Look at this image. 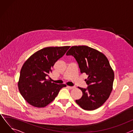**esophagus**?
Listing matches in <instances>:
<instances>
[{"label": "esophagus", "mask_w": 133, "mask_h": 133, "mask_svg": "<svg viewBox=\"0 0 133 133\" xmlns=\"http://www.w3.org/2000/svg\"><path fill=\"white\" fill-rule=\"evenodd\" d=\"M67 88H68L69 89H73V88H75V87H74V86H67Z\"/></svg>", "instance_id": "34e87169"}]
</instances>
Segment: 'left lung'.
<instances>
[{
    "instance_id": "1",
    "label": "left lung",
    "mask_w": 133,
    "mask_h": 133,
    "mask_svg": "<svg viewBox=\"0 0 133 133\" xmlns=\"http://www.w3.org/2000/svg\"><path fill=\"white\" fill-rule=\"evenodd\" d=\"M77 61L81 73L88 76L86 88L79 87L82 96L75 101L83 109L93 110L106 101L113 89L114 74L103 53L87 46H72L66 53Z\"/></svg>"
}]
</instances>
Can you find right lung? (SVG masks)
Masks as SVG:
<instances>
[{"mask_svg":"<svg viewBox=\"0 0 133 133\" xmlns=\"http://www.w3.org/2000/svg\"><path fill=\"white\" fill-rule=\"evenodd\" d=\"M70 46L49 47L32 55L24 64L18 82L19 92L31 105L44 107L54 100L65 84L51 82L49 74L55 62L64 55Z\"/></svg>","mask_w":133,"mask_h":133,"instance_id":"add662e5","label":"right lung"}]
</instances>
